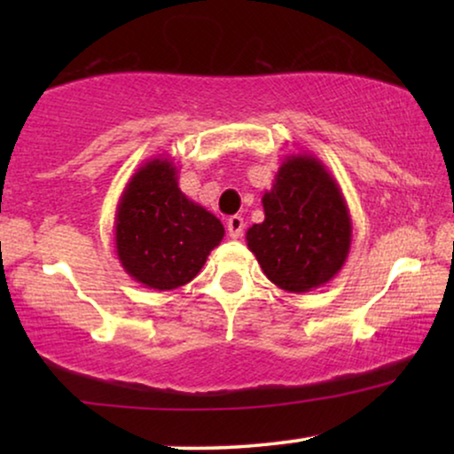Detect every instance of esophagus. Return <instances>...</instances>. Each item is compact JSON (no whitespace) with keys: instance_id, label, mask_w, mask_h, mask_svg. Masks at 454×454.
I'll use <instances>...</instances> for the list:
<instances>
[{"instance_id":"1","label":"esophagus","mask_w":454,"mask_h":454,"mask_svg":"<svg viewBox=\"0 0 454 454\" xmlns=\"http://www.w3.org/2000/svg\"><path fill=\"white\" fill-rule=\"evenodd\" d=\"M244 227H246V223H244V219H241V216H231V219L227 221V233H229V238L231 239H239L241 235H244Z\"/></svg>"}]
</instances>
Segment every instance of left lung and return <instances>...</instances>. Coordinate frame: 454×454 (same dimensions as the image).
<instances>
[{
	"label": "left lung",
	"instance_id": "obj_1",
	"mask_svg": "<svg viewBox=\"0 0 454 454\" xmlns=\"http://www.w3.org/2000/svg\"><path fill=\"white\" fill-rule=\"evenodd\" d=\"M264 221L246 241L269 281L306 294L343 269L351 247V216L337 179L314 154H289L262 196Z\"/></svg>",
	"mask_w": 454,
	"mask_h": 454
}]
</instances>
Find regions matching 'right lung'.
Returning <instances> with one entry per match:
<instances>
[{"mask_svg":"<svg viewBox=\"0 0 454 454\" xmlns=\"http://www.w3.org/2000/svg\"><path fill=\"white\" fill-rule=\"evenodd\" d=\"M223 235V223L179 190L169 157L146 160L117 202V258L148 289L171 291L190 283Z\"/></svg>","mask_w":454,"mask_h":454,"instance_id":"right-lung-1","label":"right lung"}]
</instances>
